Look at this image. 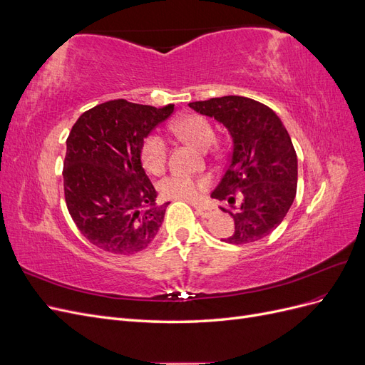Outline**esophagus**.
<instances>
[{"instance_id": "esophagus-1", "label": "esophagus", "mask_w": 365, "mask_h": 365, "mask_svg": "<svg viewBox=\"0 0 365 365\" xmlns=\"http://www.w3.org/2000/svg\"><path fill=\"white\" fill-rule=\"evenodd\" d=\"M196 213L201 217H212L217 213V208L213 205H196Z\"/></svg>"}]
</instances>
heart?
Wrapping results in <instances>:
<instances>
[{"mask_svg": "<svg viewBox=\"0 0 365 365\" xmlns=\"http://www.w3.org/2000/svg\"><path fill=\"white\" fill-rule=\"evenodd\" d=\"M175 130L187 141L197 148H208L215 141V129L212 123L200 114L184 115L175 123ZM168 141L157 132L149 134L141 145V161L145 169L150 173H160L168 160ZM208 181L204 178H193L189 175L172 173L164 176L158 182L161 196L170 200L195 201L207 189Z\"/></svg>", "mask_w": 365, "mask_h": 365, "instance_id": "1", "label": "heart"}]
</instances>
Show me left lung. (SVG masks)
<instances>
[{
  "label": "left lung",
  "mask_w": 365,
  "mask_h": 365,
  "mask_svg": "<svg viewBox=\"0 0 365 365\" xmlns=\"http://www.w3.org/2000/svg\"><path fill=\"white\" fill-rule=\"evenodd\" d=\"M192 109L222 123L233 149L222 180L212 197L235 219L227 244H251L280 225L297 193V153L288 130L271 108L242 96L192 102ZM241 195V201L235 195Z\"/></svg>",
  "instance_id": "obj_1"
}]
</instances>
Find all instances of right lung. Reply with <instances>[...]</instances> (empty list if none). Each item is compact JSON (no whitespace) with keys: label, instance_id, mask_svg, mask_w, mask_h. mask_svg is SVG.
Returning a JSON list of instances; mask_svg holds the SVG:
<instances>
[{"label":"right lung","instance_id":"right-lung-1","mask_svg":"<svg viewBox=\"0 0 365 365\" xmlns=\"http://www.w3.org/2000/svg\"><path fill=\"white\" fill-rule=\"evenodd\" d=\"M173 113L118 98L83 113L67 138L65 202L81 233L113 254H135L155 237L169 202L157 205L141 165L145 138Z\"/></svg>","mask_w":365,"mask_h":365}]
</instances>
